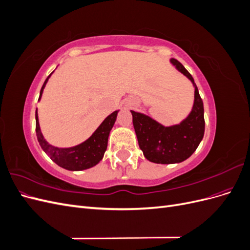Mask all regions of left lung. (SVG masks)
Listing matches in <instances>:
<instances>
[{"label":"left lung","mask_w":250,"mask_h":250,"mask_svg":"<svg viewBox=\"0 0 250 250\" xmlns=\"http://www.w3.org/2000/svg\"><path fill=\"white\" fill-rule=\"evenodd\" d=\"M170 62L192 82L195 88L191 112L179 124L165 126L145 113L130 110L135 134L144 156L155 164H178L190 157L204 135V109L192 75L176 59Z\"/></svg>","instance_id":"8db88e82"}]
</instances>
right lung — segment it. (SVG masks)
Returning <instances> with one entry per match:
<instances>
[{"label": "right lung", "instance_id": "add662e5", "mask_svg": "<svg viewBox=\"0 0 250 250\" xmlns=\"http://www.w3.org/2000/svg\"><path fill=\"white\" fill-rule=\"evenodd\" d=\"M54 73V72H53ZM52 73V74H53ZM50 76L44 81L43 85L41 89L39 101L42 96L43 88L46 86ZM120 110H116L111 112L109 116L104 119L103 122L99 125V127L94 131L90 137L82 142L76 146L67 147V148H59L51 145L47 140L43 138L41 130V126L39 122V113L37 108L35 110V121H36V137L39 140L42 149L44 151L51 160L57 164L59 167L70 171H82L86 170L96 165L99 164L104 156L105 151L107 149V142L109 132L112 129L113 125L117 120L118 112Z\"/></svg>", "mask_w": 250, "mask_h": 250}]
</instances>
